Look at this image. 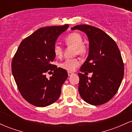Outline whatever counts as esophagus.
<instances>
[{"instance_id": "1", "label": "esophagus", "mask_w": 132, "mask_h": 132, "mask_svg": "<svg viewBox=\"0 0 132 132\" xmlns=\"http://www.w3.org/2000/svg\"><path fill=\"white\" fill-rule=\"evenodd\" d=\"M68 76H70L73 75V72H71V71H68Z\"/></svg>"}]
</instances>
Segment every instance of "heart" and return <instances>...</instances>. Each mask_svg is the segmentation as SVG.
Returning <instances> with one entry per match:
<instances>
[{"label": "heart", "instance_id": "heart-1", "mask_svg": "<svg viewBox=\"0 0 132 132\" xmlns=\"http://www.w3.org/2000/svg\"><path fill=\"white\" fill-rule=\"evenodd\" d=\"M82 37L79 33H72L65 38L64 42L68 46L75 47V54L80 56H84L87 52V47L82 43ZM54 53L57 57H61L63 56V48L59 45L54 46ZM80 60L78 58L67 59L60 64V68L68 71H73L79 66Z\"/></svg>", "mask_w": 132, "mask_h": 132}]
</instances>
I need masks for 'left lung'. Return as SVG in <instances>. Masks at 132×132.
<instances>
[{
  "mask_svg": "<svg viewBox=\"0 0 132 132\" xmlns=\"http://www.w3.org/2000/svg\"><path fill=\"white\" fill-rule=\"evenodd\" d=\"M71 30L84 32L89 42V55L80 71L92 76L78 73L79 94L91 105L105 104L117 93L123 79L124 64L119 48L110 36L95 27L78 25Z\"/></svg>",
  "mask_w": 132,
  "mask_h": 132,
  "instance_id": "left-lung-1",
  "label": "left lung"
}]
</instances>
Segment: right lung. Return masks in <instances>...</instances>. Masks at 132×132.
Wrapping results in <instances>:
<instances>
[{"label":"right lung","instance_id":"1","mask_svg":"<svg viewBox=\"0 0 132 132\" xmlns=\"http://www.w3.org/2000/svg\"><path fill=\"white\" fill-rule=\"evenodd\" d=\"M68 25L39 28L20 44L12 61V72L21 95L37 107H46L60 97L61 86L68 78L65 69L51 63L57 37ZM54 71L49 79L46 73Z\"/></svg>","mask_w":132,"mask_h":132}]
</instances>
